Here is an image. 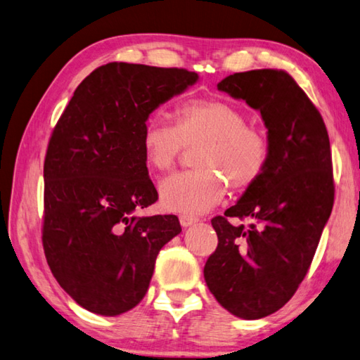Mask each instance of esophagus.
Here are the masks:
<instances>
[{
	"mask_svg": "<svg viewBox=\"0 0 360 360\" xmlns=\"http://www.w3.org/2000/svg\"><path fill=\"white\" fill-rule=\"evenodd\" d=\"M179 221H181V225H182V226H191V225H193V224H197L198 219L192 217V215L181 214V215H179Z\"/></svg>",
	"mask_w": 360,
	"mask_h": 360,
	"instance_id": "esophagus-1",
	"label": "esophagus"
}]
</instances>
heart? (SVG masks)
<instances>
[{
    "label": "heart",
    "mask_w": 360,
    "mask_h": 360,
    "mask_svg": "<svg viewBox=\"0 0 360 360\" xmlns=\"http://www.w3.org/2000/svg\"><path fill=\"white\" fill-rule=\"evenodd\" d=\"M197 146V169L160 184V202L167 211L207 212L225 197L226 184L238 192L252 187L269 160L263 130L247 124L243 110L220 99L186 101L176 110V126L151 117L143 127V158L154 172H168L186 148Z\"/></svg>",
    "instance_id": "b5f03b06"
}]
</instances>
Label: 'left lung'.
Wrapping results in <instances>:
<instances>
[{"mask_svg": "<svg viewBox=\"0 0 360 360\" xmlns=\"http://www.w3.org/2000/svg\"><path fill=\"white\" fill-rule=\"evenodd\" d=\"M217 88L259 110L269 160L236 205L211 220L219 244L202 272L224 309L258 319L282 309L310 269L334 206L330 143L321 113L286 70L238 72Z\"/></svg>", "mask_w": 360, "mask_h": 360, "instance_id": "8db88e82", "label": "left lung"}]
</instances>
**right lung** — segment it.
Segmentation results:
<instances>
[{
  "label": "right lung",
  "instance_id": "add662e5",
  "mask_svg": "<svg viewBox=\"0 0 360 360\" xmlns=\"http://www.w3.org/2000/svg\"><path fill=\"white\" fill-rule=\"evenodd\" d=\"M197 72L108 63L78 84L44 162L42 245L50 271L78 305L116 316L145 297L160 248L181 233L173 214L136 217L158 201L141 149L160 103Z\"/></svg>",
  "mask_w": 360,
  "mask_h": 360
}]
</instances>
